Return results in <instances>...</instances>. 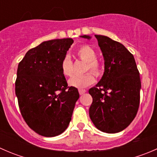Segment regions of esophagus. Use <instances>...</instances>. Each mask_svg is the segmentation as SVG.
I'll return each instance as SVG.
<instances>
[{"label": "esophagus", "instance_id": "obj_1", "mask_svg": "<svg viewBox=\"0 0 157 157\" xmlns=\"http://www.w3.org/2000/svg\"><path fill=\"white\" fill-rule=\"evenodd\" d=\"M85 93H86V90H83V89H80V90H79V93H80V95L84 94Z\"/></svg>", "mask_w": 157, "mask_h": 157}]
</instances>
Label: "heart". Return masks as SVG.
Wrapping results in <instances>:
<instances>
[{
	"label": "heart",
	"mask_w": 157,
	"mask_h": 157,
	"mask_svg": "<svg viewBox=\"0 0 157 157\" xmlns=\"http://www.w3.org/2000/svg\"><path fill=\"white\" fill-rule=\"evenodd\" d=\"M77 55L80 59L86 62L85 71H91L96 77H99L103 73V65L96 59V52L89 45H84L79 47L77 50ZM61 70L65 77H71L74 74L73 62L68 55L63 58L61 62ZM94 75L91 72H86L81 75L74 76L69 80L70 86L77 88H83L93 84L95 81Z\"/></svg>",
	"instance_id": "1"
}]
</instances>
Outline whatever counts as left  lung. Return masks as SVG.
I'll return each instance as SVG.
<instances>
[{
    "label": "left lung",
    "instance_id": "8db88e82",
    "mask_svg": "<svg viewBox=\"0 0 157 157\" xmlns=\"http://www.w3.org/2000/svg\"><path fill=\"white\" fill-rule=\"evenodd\" d=\"M80 37L90 39V36ZM105 61V71L89 93L93 97L89 114L96 128L114 134L132 122L140 105V73L132 54L122 44L95 35Z\"/></svg>",
    "mask_w": 157,
    "mask_h": 157
}]
</instances>
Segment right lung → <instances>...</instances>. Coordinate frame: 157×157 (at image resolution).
Segmentation results:
<instances>
[{"mask_svg": "<svg viewBox=\"0 0 157 157\" xmlns=\"http://www.w3.org/2000/svg\"><path fill=\"white\" fill-rule=\"evenodd\" d=\"M72 39L45 41L26 52L19 63L15 93L28 126L44 137H55L67 129L78 90L67 86L61 62Z\"/></svg>", "mask_w": 157, "mask_h": 157, "instance_id": "add662e5", "label": "right lung"}]
</instances>
